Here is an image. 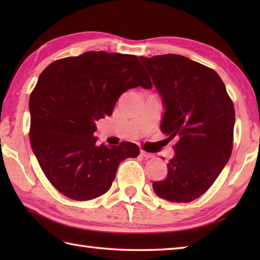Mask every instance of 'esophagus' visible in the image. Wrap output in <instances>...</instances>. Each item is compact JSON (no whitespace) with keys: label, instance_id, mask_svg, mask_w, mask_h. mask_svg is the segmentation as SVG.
Listing matches in <instances>:
<instances>
[{"label":"esophagus","instance_id":"34e87169","mask_svg":"<svg viewBox=\"0 0 260 260\" xmlns=\"http://www.w3.org/2000/svg\"><path fill=\"white\" fill-rule=\"evenodd\" d=\"M141 155L143 157H145V158H154V157H155V155H154V154L145 152V151H141Z\"/></svg>","mask_w":260,"mask_h":260}]
</instances>
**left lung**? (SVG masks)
Instances as JSON below:
<instances>
[{
    "label": "left lung",
    "mask_w": 260,
    "mask_h": 260,
    "mask_svg": "<svg viewBox=\"0 0 260 260\" xmlns=\"http://www.w3.org/2000/svg\"><path fill=\"white\" fill-rule=\"evenodd\" d=\"M162 96L161 131L178 137L165 180L153 183L171 202L201 197L229 161L234 144L235 108L223 81L208 68L180 54L140 57Z\"/></svg>",
    "instance_id": "left-lung-1"
}]
</instances>
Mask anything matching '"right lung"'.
Here are the masks:
<instances>
[{"label":"right lung","instance_id":"1","mask_svg":"<svg viewBox=\"0 0 260 260\" xmlns=\"http://www.w3.org/2000/svg\"><path fill=\"white\" fill-rule=\"evenodd\" d=\"M152 82L133 54L88 51L50 63L30 96V141L56 189L77 201L109 190L120 162L136 157L134 143L97 144L95 121L113 114L121 93Z\"/></svg>","mask_w":260,"mask_h":260}]
</instances>
